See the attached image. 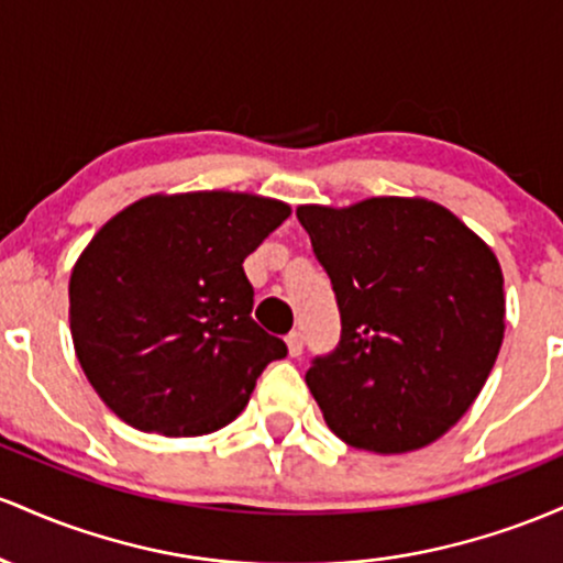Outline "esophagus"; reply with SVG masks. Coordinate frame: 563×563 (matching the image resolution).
Wrapping results in <instances>:
<instances>
[{"label":"esophagus","mask_w":563,"mask_h":563,"mask_svg":"<svg viewBox=\"0 0 563 563\" xmlns=\"http://www.w3.org/2000/svg\"><path fill=\"white\" fill-rule=\"evenodd\" d=\"M287 351H289V356H300L302 353V334L300 332H289L287 334Z\"/></svg>","instance_id":"34e87169"}]
</instances>
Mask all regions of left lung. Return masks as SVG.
<instances>
[{"label":"left lung","instance_id":"obj_1","mask_svg":"<svg viewBox=\"0 0 563 563\" xmlns=\"http://www.w3.org/2000/svg\"><path fill=\"white\" fill-rule=\"evenodd\" d=\"M298 220L343 321L338 349L306 372L330 431L377 454L433 444L468 412L500 353L495 252L420 197L300 205Z\"/></svg>","mask_w":563,"mask_h":563}]
</instances>
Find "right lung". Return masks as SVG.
Returning <instances> with one entry per match:
<instances>
[{
	"mask_svg": "<svg viewBox=\"0 0 563 563\" xmlns=\"http://www.w3.org/2000/svg\"><path fill=\"white\" fill-rule=\"evenodd\" d=\"M242 191L151 194L103 225L68 282L74 351L95 394L137 431L205 435L242 415L287 356L252 321L242 263L289 218Z\"/></svg>",
	"mask_w": 563,
	"mask_h": 563,
	"instance_id": "obj_1",
	"label": "right lung"
}]
</instances>
